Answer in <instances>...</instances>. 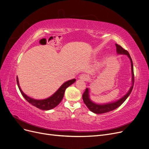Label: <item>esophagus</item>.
I'll use <instances>...</instances> for the list:
<instances>
[{"label":"esophagus","instance_id":"esophagus-1","mask_svg":"<svg viewBox=\"0 0 149 149\" xmlns=\"http://www.w3.org/2000/svg\"><path fill=\"white\" fill-rule=\"evenodd\" d=\"M79 78L82 81H86L88 79V76L85 74H83L79 76Z\"/></svg>","mask_w":149,"mask_h":149}]
</instances>
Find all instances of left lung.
<instances>
[{
    "label": "left lung",
    "mask_w": 149,
    "mask_h": 149,
    "mask_svg": "<svg viewBox=\"0 0 149 149\" xmlns=\"http://www.w3.org/2000/svg\"><path fill=\"white\" fill-rule=\"evenodd\" d=\"M116 51L117 54H123L126 55L130 58L131 62V69H132V86L130 87L128 92L124 95L123 97L118 99L114 102L108 103L104 104H98L95 103L90 98V88H87L84 93L82 95V99L85 104L87 106L88 109L95 114H103V113L108 112L116 109L118 107H119L129 97L131 92H132L133 86H134V72H133V64L132 59L130 57V55L128 52L122 48V47L117 44H116Z\"/></svg>",
    "instance_id": "left-lung-1"
}]
</instances>
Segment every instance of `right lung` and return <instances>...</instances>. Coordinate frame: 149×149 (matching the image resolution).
<instances>
[{"label":"right lung","mask_w":149,"mask_h":149,"mask_svg":"<svg viewBox=\"0 0 149 149\" xmlns=\"http://www.w3.org/2000/svg\"><path fill=\"white\" fill-rule=\"evenodd\" d=\"M16 81H17V86H18L19 91L21 94L22 95V96L30 104H31L32 105L37 107V108L40 109L41 110L47 111V110H50L54 108L55 107H56L59 103L61 102V101L63 98V95L66 88L70 86H71V84H73V83L76 81V79H71L65 82L63 84L58 88V90L54 94H52L49 97L45 99H43V100L34 99L27 96V95L24 93L21 90V88L19 86V80L17 76L16 78Z\"/></svg>","instance_id":"obj_1"}]
</instances>
